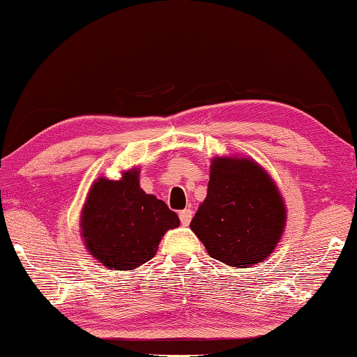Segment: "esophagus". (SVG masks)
<instances>
[{"mask_svg":"<svg viewBox=\"0 0 357 357\" xmlns=\"http://www.w3.org/2000/svg\"><path fill=\"white\" fill-rule=\"evenodd\" d=\"M192 215H193V211L192 209H184V211H181L179 212V220H181V223H183L184 226H187L190 223V220H192Z\"/></svg>","mask_w":357,"mask_h":357,"instance_id":"34e87169","label":"esophagus"}]
</instances>
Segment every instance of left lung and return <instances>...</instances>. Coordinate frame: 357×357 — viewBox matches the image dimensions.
I'll return each instance as SVG.
<instances>
[{
    "instance_id": "8db88e82",
    "label": "left lung",
    "mask_w": 357,
    "mask_h": 357,
    "mask_svg": "<svg viewBox=\"0 0 357 357\" xmlns=\"http://www.w3.org/2000/svg\"><path fill=\"white\" fill-rule=\"evenodd\" d=\"M284 225V201L262 167L243 158L212 160L207 197L190 223L211 257L248 268L270 256Z\"/></svg>"
}]
</instances>
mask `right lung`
Returning a JSON list of instances; mask_svg holds the SVG:
<instances>
[{
  "label": "right lung",
  "mask_w": 357,
  "mask_h": 357,
  "mask_svg": "<svg viewBox=\"0 0 357 357\" xmlns=\"http://www.w3.org/2000/svg\"><path fill=\"white\" fill-rule=\"evenodd\" d=\"M179 218L162 199L140 189L139 172L92 185L81 217L87 250L105 267L129 270L154 257L160 238Z\"/></svg>",
  "instance_id": "obj_1"
}]
</instances>
